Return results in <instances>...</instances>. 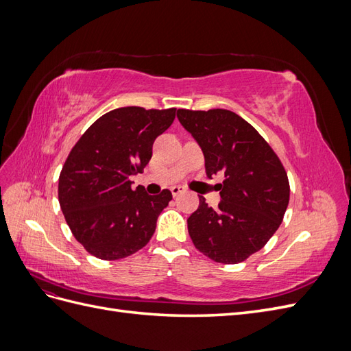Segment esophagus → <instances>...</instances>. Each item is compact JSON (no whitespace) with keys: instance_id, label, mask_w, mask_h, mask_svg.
<instances>
[{"instance_id":"1","label":"esophagus","mask_w":351,"mask_h":351,"mask_svg":"<svg viewBox=\"0 0 351 351\" xmlns=\"http://www.w3.org/2000/svg\"><path fill=\"white\" fill-rule=\"evenodd\" d=\"M184 187L183 186H173L171 187V193H173V196H178L180 193H183L184 192Z\"/></svg>"}]
</instances>
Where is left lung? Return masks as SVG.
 <instances>
[{
	"mask_svg": "<svg viewBox=\"0 0 351 351\" xmlns=\"http://www.w3.org/2000/svg\"><path fill=\"white\" fill-rule=\"evenodd\" d=\"M177 119L205 156L208 177L224 174L218 209L204 196L187 218L195 247L219 263H239L261 250L281 226L290 200L285 169L253 125L228 110H178Z\"/></svg>",
	"mask_w": 351,
	"mask_h": 351,
	"instance_id": "obj_1",
	"label": "left lung"
}]
</instances>
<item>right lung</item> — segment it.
I'll list each match as a JSON object with an SVG mask.
<instances>
[{"instance_id":"obj_1","label":"right lung","mask_w":351,"mask_h":351,"mask_svg":"<svg viewBox=\"0 0 351 351\" xmlns=\"http://www.w3.org/2000/svg\"><path fill=\"white\" fill-rule=\"evenodd\" d=\"M176 119V108L123 107L95 121L69 154L58 180V200L73 236L93 256L117 261L145 247L156 219L173 199L132 189L152 145Z\"/></svg>"}]
</instances>
